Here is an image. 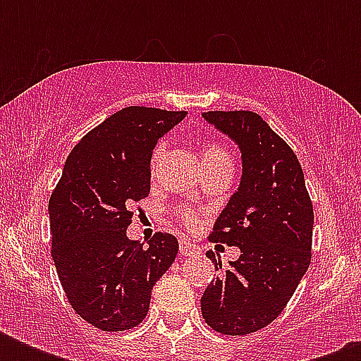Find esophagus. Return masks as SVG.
Here are the masks:
<instances>
[{
    "label": "esophagus",
    "mask_w": 361,
    "mask_h": 361,
    "mask_svg": "<svg viewBox=\"0 0 361 361\" xmlns=\"http://www.w3.org/2000/svg\"><path fill=\"white\" fill-rule=\"evenodd\" d=\"M195 251H197V245H192L191 241L180 240V252H181V255H192Z\"/></svg>",
    "instance_id": "1"
}]
</instances>
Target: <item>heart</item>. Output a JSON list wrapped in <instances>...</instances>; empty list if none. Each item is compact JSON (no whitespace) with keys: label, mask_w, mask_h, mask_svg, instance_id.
Segmentation results:
<instances>
[{"label":"heart","mask_w":361,"mask_h":361,"mask_svg":"<svg viewBox=\"0 0 361 361\" xmlns=\"http://www.w3.org/2000/svg\"><path fill=\"white\" fill-rule=\"evenodd\" d=\"M161 155H163V146L155 147V152L152 155V169L155 170V166L161 161ZM212 163H231V157H228V153L223 149V147L215 146V144H209V146L204 147L202 152V164H212ZM181 219L185 221L187 225H192L195 223V215L189 212V209H183L180 212Z\"/></svg>","instance_id":"1"}]
</instances>
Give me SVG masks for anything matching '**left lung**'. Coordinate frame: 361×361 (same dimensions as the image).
<instances>
[{"instance_id":"1","label":"left lung","mask_w":361,"mask_h":361,"mask_svg":"<svg viewBox=\"0 0 361 361\" xmlns=\"http://www.w3.org/2000/svg\"><path fill=\"white\" fill-rule=\"evenodd\" d=\"M202 118L238 144L241 180L212 232V240L236 245L240 258L214 277L200 307L215 331L247 336L279 317L307 271L313 204L302 164L260 116L215 110ZM206 255L215 271L223 268L214 251Z\"/></svg>"}]
</instances>
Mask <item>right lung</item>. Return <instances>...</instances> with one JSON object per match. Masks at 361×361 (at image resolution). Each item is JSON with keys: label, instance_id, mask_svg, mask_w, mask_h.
<instances>
[{"label": "right lung", "instance_id": "right-lung-1", "mask_svg": "<svg viewBox=\"0 0 361 361\" xmlns=\"http://www.w3.org/2000/svg\"><path fill=\"white\" fill-rule=\"evenodd\" d=\"M187 112L127 106L92 129L65 161L48 214L52 258L69 303L103 331L146 319L152 288L178 255L157 232L147 247L127 238L130 206L149 195L153 147Z\"/></svg>", "mask_w": 361, "mask_h": 361}]
</instances>
